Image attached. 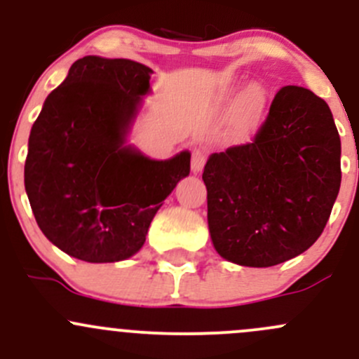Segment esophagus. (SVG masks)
I'll return each mask as SVG.
<instances>
[{"label": "esophagus", "instance_id": "34e87169", "mask_svg": "<svg viewBox=\"0 0 359 359\" xmlns=\"http://www.w3.org/2000/svg\"><path fill=\"white\" fill-rule=\"evenodd\" d=\"M206 161V153L203 149H194L193 156H191V166H193L194 173H200L205 166Z\"/></svg>", "mask_w": 359, "mask_h": 359}]
</instances>
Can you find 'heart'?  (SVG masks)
Returning <instances> with one entry per match:
<instances>
[{
  "label": "heart",
  "instance_id": "1",
  "mask_svg": "<svg viewBox=\"0 0 359 359\" xmlns=\"http://www.w3.org/2000/svg\"><path fill=\"white\" fill-rule=\"evenodd\" d=\"M247 104L252 109H259L260 104H262V93H260V90L257 86L247 93Z\"/></svg>",
  "mask_w": 359,
  "mask_h": 359
}]
</instances>
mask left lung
Here are the masks:
<instances>
[{
  "instance_id": "obj_1",
  "label": "left lung",
  "mask_w": 359,
  "mask_h": 359,
  "mask_svg": "<svg viewBox=\"0 0 359 359\" xmlns=\"http://www.w3.org/2000/svg\"><path fill=\"white\" fill-rule=\"evenodd\" d=\"M203 182L220 257L271 267L306 252L340 189V137L328 104L302 86H283L252 142L213 153Z\"/></svg>"
}]
</instances>
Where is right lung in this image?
<instances>
[{
    "label": "right lung",
    "instance_id": "obj_1",
    "mask_svg": "<svg viewBox=\"0 0 359 359\" xmlns=\"http://www.w3.org/2000/svg\"><path fill=\"white\" fill-rule=\"evenodd\" d=\"M151 72L128 59L83 57L32 125L25 193L39 229L67 255L95 264L132 257L189 175L187 151L156 161L125 146Z\"/></svg>",
    "mask_w": 359,
    "mask_h": 359
}]
</instances>
